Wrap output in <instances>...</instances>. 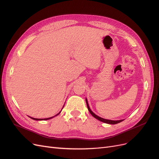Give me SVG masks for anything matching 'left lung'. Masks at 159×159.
I'll return each instance as SVG.
<instances>
[{
	"mask_svg": "<svg viewBox=\"0 0 159 159\" xmlns=\"http://www.w3.org/2000/svg\"><path fill=\"white\" fill-rule=\"evenodd\" d=\"M85 102H86V103H87V107H88V109L89 110V113L92 115V116L94 117L95 119H98L99 121H102V122H103V123H108V124H112V125H114V124H117V123H119L120 122L123 121V120L121 119V120H117V121H113V120H109V119H103V118H102L100 117L99 116H98V115H96L92 111H91L89 108V104H88V100L87 99H85Z\"/></svg>",
	"mask_w": 159,
	"mask_h": 159,
	"instance_id": "8db88e82",
	"label": "left lung"
}]
</instances>
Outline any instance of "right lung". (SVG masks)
Segmentation results:
<instances>
[{
  "mask_svg": "<svg viewBox=\"0 0 159 159\" xmlns=\"http://www.w3.org/2000/svg\"><path fill=\"white\" fill-rule=\"evenodd\" d=\"M63 109V108H62ZM62 110V109H61ZM61 112V111H60ZM60 112L59 113H57V115H56L55 116H57V115H59L60 113ZM55 116H54V117H55ZM49 117V118H46V119H36V118H33V117H30L31 119H34V120H36V121H42V120H48V119H52V117Z\"/></svg>",
  "mask_w": 159,
  "mask_h": 159,
  "instance_id": "obj_1",
  "label": "right lung"
}]
</instances>
